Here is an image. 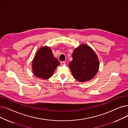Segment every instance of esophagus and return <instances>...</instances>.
<instances>
[{
  "instance_id": "obj_1",
  "label": "esophagus",
  "mask_w": 128,
  "mask_h": 128,
  "mask_svg": "<svg viewBox=\"0 0 128 128\" xmlns=\"http://www.w3.org/2000/svg\"><path fill=\"white\" fill-rule=\"evenodd\" d=\"M65 64V61H62V62H60V65H64Z\"/></svg>"
}]
</instances>
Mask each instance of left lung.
<instances>
[{
	"label": "left lung",
	"instance_id": "1",
	"mask_svg": "<svg viewBox=\"0 0 128 128\" xmlns=\"http://www.w3.org/2000/svg\"><path fill=\"white\" fill-rule=\"evenodd\" d=\"M73 60L69 63L73 77L80 82L92 80L98 71L99 62L93 50L86 44H81L72 54Z\"/></svg>",
	"mask_w": 128,
	"mask_h": 128
}]
</instances>
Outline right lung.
<instances>
[{
    "mask_svg": "<svg viewBox=\"0 0 128 128\" xmlns=\"http://www.w3.org/2000/svg\"><path fill=\"white\" fill-rule=\"evenodd\" d=\"M60 64L59 61L54 57L50 48L42 47L36 52L32 61L33 74L38 78L48 79Z\"/></svg>",
    "mask_w": 128,
    "mask_h": 128,
    "instance_id": "obj_1",
    "label": "right lung"
}]
</instances>
